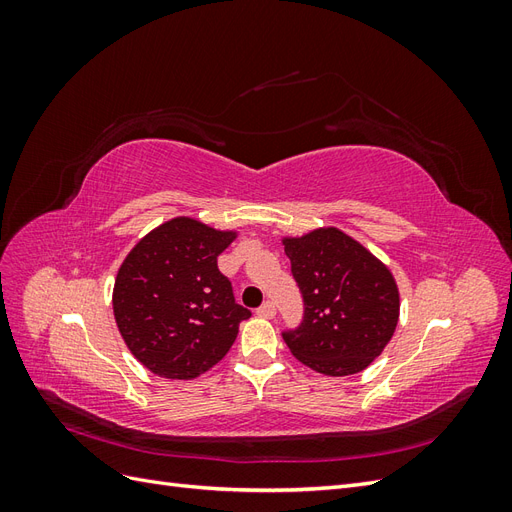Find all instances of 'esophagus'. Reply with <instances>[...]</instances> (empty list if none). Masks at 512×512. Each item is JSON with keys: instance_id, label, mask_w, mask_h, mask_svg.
Listing matches in <instances>:
<instances>
[{"instance_id": "obj_1", "label": "esophagus", "mask_w": 512, "mask_h": 512, "mask_svg": "<svg viewBox=\"0 0 512 512\" xmlns=\"http://www.w3.org/2000/svg\"><path fill=\"white\" fill-rule=\"evenodd\" d=\"M260 318H273L275 316V305H273V301H265L262 303L260 307H258V312H256Z\"/></svg>"}]
</instances>
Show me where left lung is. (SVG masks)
I'll use <instances>...</instances> for the list:
<instances>
[{"instance_id":"8db88e82","label":"left lung","mask_w":512,"mask_h":512,"mask_svg":"<svg viewBox=\"0 0 512 512\" xmlns=\"http://www.w3.org/2000/svg\"><path fill=\"white\" fill-rule=\"evenodd\" d=\"M282 243L305 305L299 327L282 333L284 342L318 374H359L395 333L399 290L393 273L333 226Z\"/></svg>"}]
</instances>
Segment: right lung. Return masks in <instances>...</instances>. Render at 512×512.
<instances>
[{"label":"right lung","mask_w":512,"mask_h":512,"mask_svg":"<svg viewBox=\"0 0 512 512\" xmlns=\"http://www.w3.org/2000/svg\"><path fill=\"white\" fill-rule=\"evenodd\" d=\"M237 239L194 218H173L138 241L115 277L123 342L160 378L192 380L222 361L250 309L235 303L218 256Z\"/></svg>","instance_id":"1"}]
</instances>
